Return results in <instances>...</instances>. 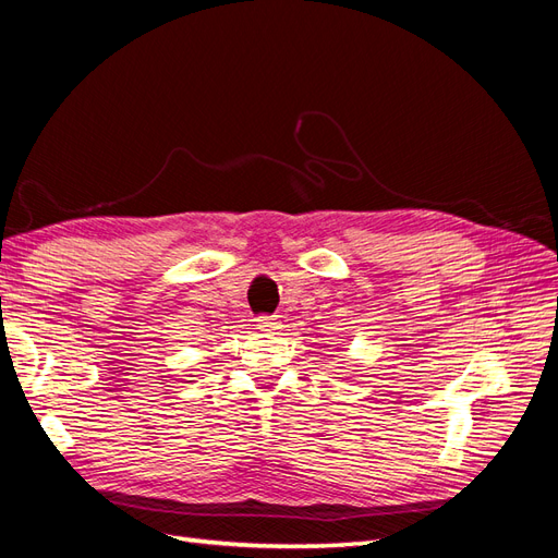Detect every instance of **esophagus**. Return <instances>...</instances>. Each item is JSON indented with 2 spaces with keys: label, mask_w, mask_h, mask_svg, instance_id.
<instances>
[{
  "label": "esophagus",
  "mask_w": 558,
  "mask_h": 558,
  "mask_svg": "<svg viewBox=\"0 0 558 558\" xmlns=\"http://www.w3.org/2000/svg\"><path fill=\"white\" fill-rule=\"evenodd\" d=\"M258 328L265 330V332H275L279 328V318H275V316H260L258 318Z\"/></svg>",
  "instance_id": "34e87169"
}]
</instances>
